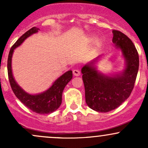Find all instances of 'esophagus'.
Segmentation results:
<instances>
[{
  "mask_svg": "<svg viewBox=\"0 0 148 148\" xmlns=\"http://www.w3.org/2000/svg\"><path fill=\"white\" fill-rule=\"evenodd\" d=\"M73 74L75 76H79L81 74V72H80L79 69H74L73 70Z\"/></svg>",
  "mask_w": 148,
  "mask_h": 148,
  "instance_id": "obj_1",
  "label": "esophagus"
}]
</instances>
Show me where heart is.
<instances>
[{
	"label": "heart",
	"instance_id": "heart-1",
	"mask_svg": "<svg viewBox=\"0 0 148 148\" xmlns=\"http://www.w3.org/2000/svg\"><path fill=\"white\" fill-rule=\"evenodd\" d=\"M95 35H91V36L89 37V40H90L91 42H92L93 40H95ZM96 45L97 46H99L101 45V42H100L99 40H98V41H97L96 42Z\"/></svg>",
	"mask_w": 148,
	"mask_h": 148
}]
</instances>
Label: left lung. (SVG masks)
Wrapping results in <instances>:
<instances>
[{
    "mask_svg": "<svg viewBox=\"0 0 148 148\" xmlns=\"http://www.w3.org/2000/svg\"><path fill=\"white\" fill-rule=\"evenodd\" d=\"M113 43L121 50L125 60V69L106 75L97 69L95 63L101 56L81 69L86 103L94 111L106 113L114 110L130 97L138 71L139 58L135 46L126 35L113 30Z\"/></svg>",
    "mask_w": 148,
    "mask_h": 148,
    "instance_id": "obj_1",
    "label": "left lung"
}]
</instances>
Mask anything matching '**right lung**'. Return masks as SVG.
Segmentation results:
<instances>
[{
	"instance_id": "add662e5",
	"label": "right lung",
	"mask_w": 148,
	"mask_h": 148,
	"mask_svg": "<svg viewBox=\"0 0 148 148\" xmlns=\"http://www.w3.org/2000/svg\"><path fill=\"white\" fill-rule=\"evenodd\" d=\"M36 27L30 28L23 34L10 49L8 59V72L10 84L14 95L25 106L39 114H48L56 111L62 103V95L64 87L72 79V71L69 70L58 78L48 90L37 95H30L25 92L15 81L12 70V58L14 49L30 35L38 32Z\"/></svg>"
}]
</instances>
